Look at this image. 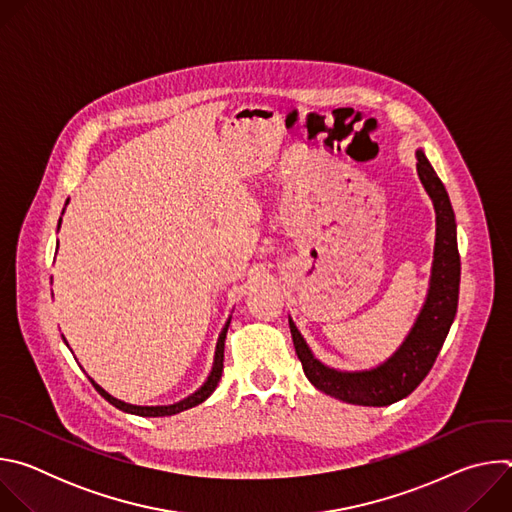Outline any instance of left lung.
I'll return each instance as SVG.
<instances>
[{"label": "left lung", "instance_id": "left-lung-1", "mask_svg": "<svg viewBox=\"0 0 512 512\" xmlns=\"http://www.w3.org/2000/svg\"><path fill=\"white\" fill-rule=\"evenodd\" d=\"M417 174L435 206V253L427 300L401 348L377 369L342 373L324 367L314 358L296 324L289 320L291 338L308 381L322 393L344 403L383 407L411 395L431 371L458 312L460 253L456 216L446 186L421 150L417 152Z\"/></svg>", "mask_w": 512, "mask_h": 512}]
</instances>
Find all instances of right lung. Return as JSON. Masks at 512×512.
I'll use <instances>...</instances> for the list:
<instances>
[{
  "instance_id": "obj_1",
  "label": "right lung",
  "mask_w": 512,
  "mask_h": 512,
  "mask_svg": "<svg viewBox=\"0 0 512 512\" xmlns=\"http://www.w3.org/2000/svg\"><path fill=\"white\" fill-rule=\"evenodd\" d=\"M229 324H231V320L225 324V328H223V332H221V336H218V342H216V352H214V364H212V371H210V375H208V379H206V383L196 391V393H192L190 397H186V399H182L180 403H174V405H158V407H141V405H131V403H125V401H119V399H115V397H111L105 389H101L93 379H91V383H93V387L99 391V395L101 397H105L111 405H115L117 409H121V411H127V413H133V415H141V417H164V415H174V413H180V411H186V409H190V407H194V405H200L202 401H206L210 395H212V391L216 389V385H218V381H221V377H223V360H225V338H227V330H229ZM66 342V340H64Z\"/></svg>"
}]
</instances>
